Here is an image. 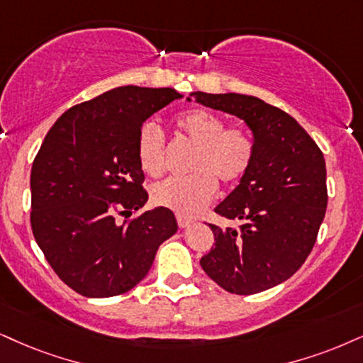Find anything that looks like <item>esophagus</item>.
Listing matches in <instances>:
<instances>
[{
	"label": "esophagus",
	"instance_id": "1",
	"mask_svg": "<svg viewBox=\"0 0 363 363\" xmlns=\"http://www.w3.org/2000/svg\"><path fill=\"white\" fill-rule=\"evenodd\" d=\"M177 220H178V225L182 227V229H186V227H190L191 223L195 220L191 217H186V216H177Z\"/></svg>",
	"mask_w": 363,
	"mask_h": 363
}]
</instances>
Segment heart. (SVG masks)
<instances>
[{
	"instance_id": "obj_1",
	"label": "heart",
	"mask_w": 363,
	"mask_h": 363,
	"mask_svg": "<svg viewBox=\"0 0 363 363\" xmlns=\"http://www.w3.org/2000/svg\"><path fill=\"white\" fill-rule=\"evenodd\" d=\"M174 124L195 145L186 177H172L155 185L151 199L160 207L180 216H195L216 199L218 183L235 185L249 173L256 143L242 128H225L220 116L205 109L178 114ZM138 160L143 172L156 177L163 172L164 136L155 123H145L138 134Z\"/></svg>"
}]
</instances>
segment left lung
<instances>
[{"instance_id": "8db88e82", "label": "left lung", "mask_w": 363, "mask_h": 363, "mask_svg": "<svg viewBox=\"0 0 363 363\" xmlns=\"http://www.w3.org/2000/svg\"><path fill=\"white\" fill-rule=\"evenodd\" d=\"M191 97L242 119L256 143L249 173L216 207L218 216L242 225L220 229L208 223L216 247L200 266L229 293L274 288L301 267L316 242L328 202L323 153L296 119L257 97L234 92Z\"/></svg>"}]
</instances>
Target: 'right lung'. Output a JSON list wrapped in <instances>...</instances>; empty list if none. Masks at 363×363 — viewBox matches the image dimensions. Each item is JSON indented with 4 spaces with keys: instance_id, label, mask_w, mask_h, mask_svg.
<instances>
[{
    "instance_id": "1",
    "label": "right lung",
    "mask_w": 363,
    "mask_h": 363,
    "mask_svg": "<svg viewBox=\"0 0 363 363\" xmlns=\"http://www.w3.org/2000/svg\"><path fill=\"white\" fill-rule=\"evenodd\" d=\"M182 94L126 86L65 111L31 167V230L52 269L75 293L111 298L145 279L178 230L172 210L147 202L138 160L143 123Z\"/></svg>"
}]
</instances>
